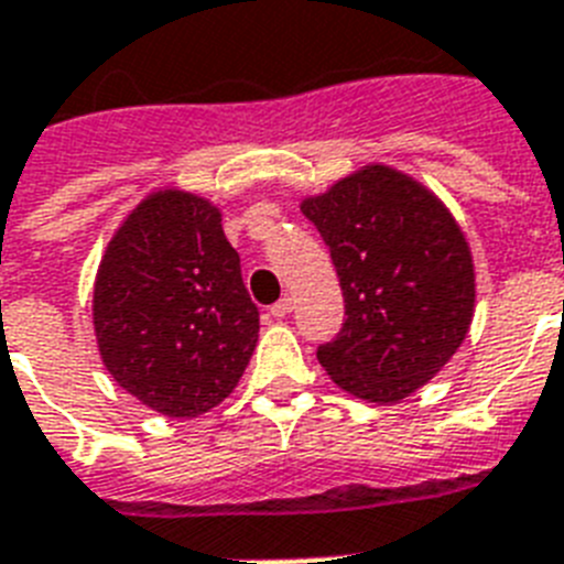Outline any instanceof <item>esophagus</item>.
Segmentation results:
<instances>
[{
  "label": "esophagus",
  "instance_id": "1",
  "mask_svg": "<svg viewBox=\"0 0 564 564\" xmlns=\"http://www.w3.org/2000/svg\"><path fill=\"white\" fill-rule=\"evenodd\" d=\"M269 312H272V318H286V315L292 312V297H281V301H278Z\"/></svg>",
  "mask_w": 564,
  "mask_h": 564
}]
</instances>
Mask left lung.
<instances>
[{
  "instance_id": "obj_1",
  "label": "left lung",
  "mask_w": 564,
  "mask_h": 564,
  "mask_svg": "<svg viewBox=\"0 0 564 564\" xmlns=\"http://www.w3.org/2000/svg\"><path fill=\"white\" fill-rule=\"evenodd\" d=\"M338 272L347 321L318 361L344 392L399 404L470 333L476 267L456 217L424 183L367 163L301 200Z\"/></svg>"
}]
</instances>
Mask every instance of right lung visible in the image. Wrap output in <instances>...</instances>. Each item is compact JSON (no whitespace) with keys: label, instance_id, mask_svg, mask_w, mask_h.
<instances>
[{"label":"right lung","instance_id":"add662e5","mask_svg":"<svg viewBox=\"0 0 564 564\" xmlns=\"http://www.w3.org/2000/svg\"><path fill=\"white\" fill-rule=\"evenodd\" d=\"M91 315L108 376L169 419H197L229 399L260 329L224 215L177 186L145 194L117 226Z\"/></svg>","mask_w":564,"mask_h":564}]
</instances>
